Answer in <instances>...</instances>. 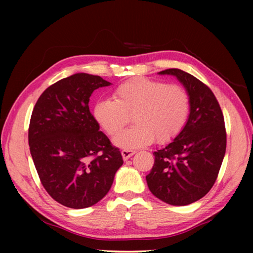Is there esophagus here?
Returning a JSON list of instances; mask_svg holds the SVG:
<instances>
[{
  "label": "esophagus",
  "instance_id": "34e87169",
  "mask_svg": "<svg viewBox=\"0 0 253 253\" xmlns=\"http://www.w3.org/2000/svg\"><path fill=\"white\" fill-rule=\"evenodd\" d=\"M135 153H136L135 151H130V149H124V151H122L123 160H124V161H127L128 158L131 157L132 155H134Z\"/></svg>",
  "mask_w": 253,
  "mask_h": 253
}]
</instances>
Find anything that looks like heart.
Returning <instances> with one entry per match:
<instances>
[{
    "label": "heart",
    "instance_id": "b5f03b06",
    "mask_svg": "<svg viewBox=\"0 0 253 253\" xmlns=\"http://www.w3.org/2000/svg\"><path fill=\"white\" fill-rule=\"evenodd\" d=\"M116 99L98 100L93 116L109 135L116 134L134 114L136 125L114 137L113 143L123 149L146 146L154 139L168 143L185 126L190 114V96L182 85L162 81L132 78L119 84L114 92Z\"/></svg>",
    "mask_w": 253,
    "mask_h": 253
}]
</instances>
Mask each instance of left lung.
<instances>
[{
	"label": "left lung",
	"instance_id": "left-lung-1",
	"mask_svg": "<svg viewBox=\"0 0 253 253\" xmlns=\"http://www.w3.org/2000/svg\"><path fill=\"white\" fill-rule=\"evenodd\" d=\"M190 96V115L182 131L169 144L154 152L155 161L146 176L149 191L170 205L196 202L211 190L226 148L224 118L208 85L187 72L166 69Z\"/></svg>",
	"mask_w": 253,
	"mask_h": 253
}]
</instances>
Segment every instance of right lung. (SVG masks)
<instances>
[{
    "mask_svg": "<svg viewBox=\"0 0 253 253\" xmlns=\"http://www.w3.org/2000/svg\"><path fill=\"white\" fill-rule=\"evenodd\" d=\"M111 84L99 76L75 74L42 92L29 127L32 160L45 191L60 204L85 209L108 193L123 165L89 110V98Z\"/></svg>",
    "mask_w": 253,
    "mask_h": 253,
    "instance_id": "1",
    "label": "right lung"
}]
</instances>
